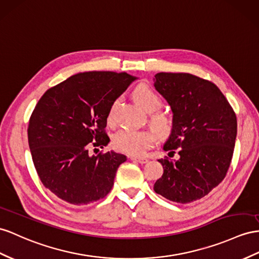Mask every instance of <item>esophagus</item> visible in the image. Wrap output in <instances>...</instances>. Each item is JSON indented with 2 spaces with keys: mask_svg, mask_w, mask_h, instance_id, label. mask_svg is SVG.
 I'll use <instances>...</instances> for the list:
<instances>
[{
  "mask_svg": "<svg viewBox=\"0 0 259 259\" xmlns=\"http://www.w3.org/2000/svg\"><path fill=\"white\" fill-rule=\"evenodd\" d=\"M130 160L131 161H135V162H138V163H140V164H145V163L149 162V160H148L147 157H139V156H130Z\"/></svg>",
  "mask_w": 259,
  "mask_h": 259,
  "instance_id": "34e87169",
  "label": "esophagus"
}]
</instances>
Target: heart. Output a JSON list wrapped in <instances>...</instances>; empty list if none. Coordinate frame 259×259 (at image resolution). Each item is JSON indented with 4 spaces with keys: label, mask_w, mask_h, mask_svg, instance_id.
Returning a JSON list of instances; mask_svg holds the SVG:
<instances>
[{
    "label": "heart",
    "mask_w": 259,
    "mask_h": 259,
    "mask_svg": "<svg viewBox=\"0 0 259 259\" xmlns=\"http://www.w3.org/2000/svg\"><path fill=\"white\" fill-rule=\"evenodd\" d=\"M134 101L145 111H154L161 107L162 101L157 93L150 86L141 84L137 86L132 93ZM108 118H111V111ZM150 123L156 134L167 136L173 129L171 118L162 111H155L150 117ZM155 141V135L149 130L121 129L112 137V143L119 151L131 155H140L150 149Z\"/></svg>",
    "instance_id": "1"
}]
</instances>
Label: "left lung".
<instances>
[{"instance_id": "left-lung-1", "label": "left lung", "mask_w": 259, "mask_h": 259, "mask_svg": "<svg viewBox=\"0 0 259 259\" xmlns=\"http://www.w3.org/2000/svg\"><path fill=\"white\" fill-rule=\"evenodd\" d=\"M154 86L173 111L163 150L180 154L176 161L158 160L164 173L154 191L174 202H194L227 175L237 132L235 112L215 84L189 73H157Z\"/></svg>"}]
</instances>
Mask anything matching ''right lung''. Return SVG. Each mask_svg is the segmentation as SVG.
I'll return each instance as SVG.
<instances>
[{"mask_svg":"<svg viewBox=\"0 0 259 259\" xmlns=\"http://www.w3.org/2000/svg\"><path fill=\"white\" fill-rule=\"evenodd\" d=\"M137 79L128 73H77L49 89L39 99L28 124V144L37 174L61 200L85 205L103 199L114 185L123 154L106 147L107 117L114 102Z\"/></svg>","mask_w":259,"mask_h":259,"instance_id":"right-lung-1","label":"right lung"}]
</instances>
